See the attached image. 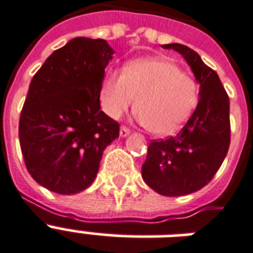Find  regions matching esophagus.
I'll return each mask as SVG.
<instances>
[{
  "mask_svg": "<svg viewBox=\"0 0 253 253\" xmlns=\"http://www.w3.org/2000/svg\"><path fill=\"white\" fill-rule=\"evenodd\" d=\"M119 135H121L122 138H126V136H128V135H130V130H128L127 127L122 126L121 127V130H119Z\"/></svg>",
  "mask_w": 253,
  "mask_h": 253,
  "instance_id": "esophagus-1",
  "label": "esophagus"
}]
</instances>
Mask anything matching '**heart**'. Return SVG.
<instances>
[{
    "mask_svg": "<svg viewBox=\"0 0 253 253\" xmlns=\"http://www.w3.org/2000/svg\"><path fill=\"white\" fill-rule=\"evenodd\" d=\"M197 99L196 81L164 57L136 59L123 72L109 71L101 86V106L110 118H121L136 100L138 121L160 136L188 121Z\"/></svg>",
    "mask_w": 253,
    "mask_h": 253,
    "instance_id": "1",
    "label": "heart"
}]
</instances>
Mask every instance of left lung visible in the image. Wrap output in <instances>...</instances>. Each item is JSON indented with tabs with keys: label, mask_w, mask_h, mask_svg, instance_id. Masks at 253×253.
Wrapping results in <instances>:
<instances>
[{
	"label": "left lung",
	"mask_w": 253,
	"mask_h": 253,
	"mask_svg": "<svg viewBox=\"0 0 253 253\" xmlns=\"http://www.w3.org/2000/svg\"><path fill=\"white\" fill-rule=\"evenodd\" d=\"M184 57L200 84L192 117L174 136L152 140L142 167L151 189L167 197L186 196L208 185L230 147V99L215 71L196 51L180 43L163 44Z\"/></svg>",
	"instance_id": "8db88e82"
}]
</instances>
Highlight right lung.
Returning a JSON list of instances; mask_svg holds the SVG:
<instances>
[{"mask_svg":"<svg viewBox=\"0 0 253 253\" xmlns=\"http://www.w3.org/2000/svg\"><path fill=\"white\" fill-rule=\"evenodd\" d=\"M114 49L103 39L75 38L53 51L30 83L19 118L26 168L38 184L72 196L97 177L119 125L101 111L105 68Z\"/></svg>","mask_w":253,"mask_h":253,"instance_id":"obj_1","label":"right lung"}]
</instances>
